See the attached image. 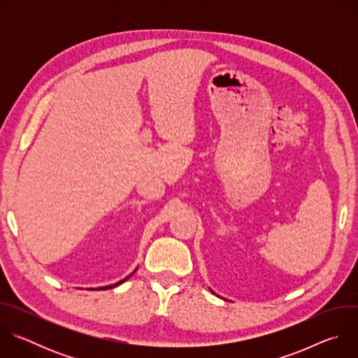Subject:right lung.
Listing matches in <instances>:
<instances>
[{
	"label": "right lung",
	"mask_w": 358,
	"mask_h": 358,
	"mask_svg": "<svg viewBox=\"0 0 358 358\" xmlns=\"http://www.w3.org/2000/svg\"><path fill=\"white\" fill-rule=\"evenodd\" d=\"M129 279V276L126 278V279H123V280H120V282H117V283H115V285H110V286H105V287H99V289H112V287H116V286H119V285H122L124 280H127Z\"/></svg>",
	"instance_id": "right-lung-1"
}]
</instances>
